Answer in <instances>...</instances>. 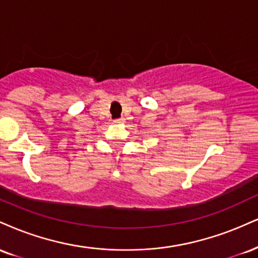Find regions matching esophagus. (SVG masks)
Returning a JSON list of instances; mask_svg holds the SVG:
<instances>
[{
  "label": "esophagus",
  "mask_w": 258,
  "mask_h": 258,
  "mask_svg": "<svg viewBox=\"0 0 258 258\" xmlns=\"http://www.w3.org/2000/svg\"><path fill=\"white\" fill-rule=\"evenodd\" d=\"M115 123H123L125 122V119H122V117H120V119H116L115 121H114Z\"/></svg>",
  "instance_id": "34e87169"
}]
</instances>
